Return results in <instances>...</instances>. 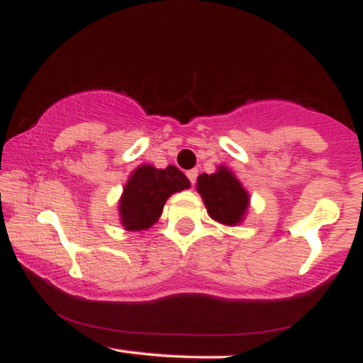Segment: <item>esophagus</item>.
Masks as SVG:
<instances>
[{"instance_id": "1", "label": "esophagus", "mask_w": 363, "mask_h": 363, "mask_svg": "<svg viewBox=\"0 0 363 363\" xmlns=\"http://www.w3.org/2000/svg\"><path fill=\"white\" fill-rule=\"evenodd\" d=\"M186 176H187V179H189V181H191V184L194 186L196 177H198V169H191V170H187Z\"/></svg>"}]
</instances>
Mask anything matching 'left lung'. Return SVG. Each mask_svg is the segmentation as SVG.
I'll list each match as a JSON object with an SVG mask.
<instances>
[{
    "label": "left lung",
    "mask_w": 363,
    "mask_h": 363,
    "mask_svg": "<svg viewBox=\"0 0 363 363\" xmlns=\"http://www.w3.org/2000/svg\"><path fill=\"white\" fill-rule=\"evenodd\" d=\"M196 191L203 198L208 215L215 222L235 227L247 215L251 198L242 182L225 165H218L213 174H201Z\"/></svg>",
    "instance_id": "8db88e82"
}]
</instances>
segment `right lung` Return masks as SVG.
Segmentation results:
<instances>
[{
	"mask_svg": "<svg viewBox=\"0 0 363 363\" xmlns=\"http://www.w3.org/2000/svg\"><path fill=\"white\" fill-rule=\"evenodd\" d=\"M189 179L174 165L165 169L140 165L128 177L119 198L121 225L128 232L147 230L158 222L170 196L189 189Z\"/></svg>",
	"mask_w": 363,
	"mask_h": 363,
	"instance_id": "add662e5",
	"label": "right lung"
}]
</instances>
